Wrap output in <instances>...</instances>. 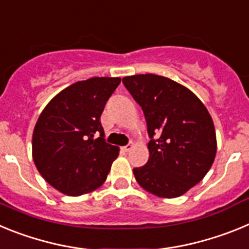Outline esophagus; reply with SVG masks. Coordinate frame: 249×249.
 Masks as SVG:
<instances>
[{
	"mask_svg": "<svg viewBox=\"0 0 249 249\" xmlns=\"http://www.w3.org/2000/svg\"><path fill=\"white\" fill-rule=\"evenodd\" d=\"M133 147H135V144H133V143H128V144H127V146L122 147V149H123V151H124V152H129L132 148H133Z\"/></svg>",
	"mask_w": 249,
	"mask_h": 249,
	"instance_id": "34e87169",
	"label": "esophagus"
}]
</instances>
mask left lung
I'll return each instance as SVG.
<instances>
[{"instance_id":"8db88e82","label":"left lung","mask_w":249,"mask_h":249,"mask_svg":"<svg viewBox=\"0 0 249 249\" xmlns=\"http://www.w3.org/2000/svg\"><path fill=\"white\" fill-rule=\"evenodd\" d=\"M122 81L143 109L152 138L148 162L133 168L136 181L160 198L184 195L214 160L217 138L210 112L192 91L167 77L135 74Z\"/></svg>"}]
</instances>
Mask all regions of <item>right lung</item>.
Wrapping results in <instances>:
<instances>
[{"label": "right lung", "mask_w": 249, "mask_h": 249, "mask_svg": "<svg viewBox=\"0 0 249 249\" xmlns=\"http://www.w3.org/2000/svg\"><path fill=\"white\" fill-rule=\"evenodd\" d=\"M120 83V77L78 81L56 94L39 114L32 157L46 182L63 195L97 190L118 157L120 148L106 142L100 118Z\"/></svg>", "instance_id": "right-lung-1"}]
</instances>
